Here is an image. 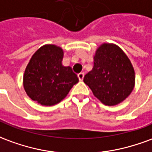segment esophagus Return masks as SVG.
Segmentation results:
<instances>
[{
    "label": "esophagus",
    "mask_w": 152,
    "mask_h": 152,
    "mask_svg": "<svg viewBox=\"0 0 152 152\" xmlns=\"http://www.w3.org/2000/svg\"><path fill=\"white\" fill-rule=\"evenodd\" d=\"M77 77H78V79H79V80L82 81L84 77V73H83V72L79 73V74L77 75Z\"/></svg>",
    "instance_id": "1"
}]
</instances>
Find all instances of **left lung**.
<instances>
[{
    "label": "left lung",
    "instance_id": "8db88e82",
    "mask_svg": "<svg viewBox=\"0 0 152 152\" xmlns=\"http://www.w3.org/2000/svg\"><path fill=\"white\" fill-rule=\"evenodd\" d=\"M83 82L99 101L108 106L120 104L130 95L135 84V73L130 60L120 47L104 43L94 55L92 69Z\"/></svg>",
    "mask_w": 152,
    "mask_h": 152
}]
</instances>
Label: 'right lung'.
<instances>
[{"label":"right lung","mask_w":152,"mask_h":152,"mask_svg":"<svg viewBox=\"0 0 152 152\" xmlns=\"http://www.w3.org/2000/svg\"><path fill=\"white\" fill-rule=\"evenodd\" d=\"M64 51L55 44H45L36 51L23 75V87L30 98L44 106L58 104L78 83L70 66H64Z\"/></svg>","instance_id":"obj_1"}]
</instances>
